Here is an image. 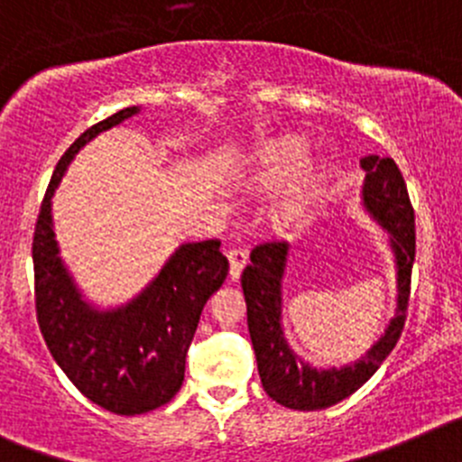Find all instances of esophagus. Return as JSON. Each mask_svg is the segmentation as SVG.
I'll return each mask as SVG.
<instances>
[{"label":"esophagus","instance_id":"1","mask_svg":"<svg viewBox=\"0 0 462 462\" xmlns=\"http://www.w3.org/2000/svg\"><path fill=\"white\" fill-rule=\"evenodd\" d=\"M227 260H230V278L232 281H236V278L241 276V269L246 267L248 253L244 251V248H230V253H227Z\"/></svg>","mask_w":462,"mask_h":462}]
</instances>
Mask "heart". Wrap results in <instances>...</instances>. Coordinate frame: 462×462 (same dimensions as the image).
Wrapping results in <instances>:
<instances>
[{
  "label": "heart",
  "mask_w": 462,
  "mask_h": 462,
  "mask_svg": "<svg viewBox=\"0 0 462 462\" xmlns=\"http://www.w3.org/2000/svg\"><path fill=\"white\" fill-rule=\"evenodd\" d=\"M306 163H309V147L301 140H285V143H278L257 153L253 172L262 184L282 186L294 180L306 168ZM306 205H309V195L301 193L285 207V211L292 216L301 214Z\"/></svg>",
  "instance_id": "heart-1"
}]
</instances>
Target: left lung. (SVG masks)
<instances>
[{"label": "left lung", "instance_id": "8db88e82", "mask_svg": "<svg viewBox=\"0 0 462 462\" xmlns=\"http://www.w3.org/2000/svg\"><path fill=\"white\" fill-rule=\"evenodd\" d=\"M361 207L389 235V248L396 267V310L384 334L359 359L343 365L315 368L290 347L282 329V276L288 267L290 244L282 239L264 241L251 251V262L241 273L246 297V315L257 371L272 401L290 410H324L345 401L371 380L382 361L392 355L405 327L410 278L414 264V209L405 180L393 159L365 156Z\"/></svg>", "mask_w": 462, "mask_h": 462}]
</instances>
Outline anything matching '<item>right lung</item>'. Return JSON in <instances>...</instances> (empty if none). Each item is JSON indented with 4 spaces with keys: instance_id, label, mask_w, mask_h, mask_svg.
I'll use <instances>...</instances> for the list:
<instances>
[{
    "instance_id": "right-lung-1",
    "label": "right lung",
    "mask_w": 462,
    "mask_h": 462,
    "mask_svg": "<svg viewBox=\"0 0 462 462\" xmlns=\"http://www.w3.org/2000/svg\"><path fill=\"white\" fill-rule=\"evenodd\" d=\"M133 106L87 128L57 163L32 244L36 315L50 355L91 402L124 417L165 405L181 389L186 352L202 309L227 276L221 241H186L133 299L101 309L60 255L52 195L85 144L140 115Z\"/></svg>"
}]
</instances>
